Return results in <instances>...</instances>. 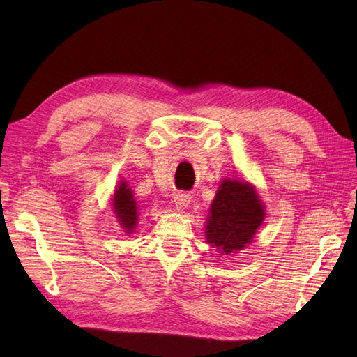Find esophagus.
Here are the masks:
<instances>
[{
    "mask_svg": "<svg viewBox=\"0 0 357 357\" xmlns=\"http://www.w3.org/2000/svg\"><path fill=\"white\" fill-rule=\"evenodd\" d=\"M174 204H176L177 210H185L190 204V198H189V195H185V193H180V195H177L174 198Z\"/></svg>",
    "mask_w": 357,
    "mask_h": 357,
    "instance_id": "1",
    "label": "esophagus"
}]
</instances>
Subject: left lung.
I'll return each instance as SVG.
<instances>
[{"mask_svg":"<svg viewBox=\"0 0 357 357\" xmlns=\"http://www.w3.org/2000/svg\"><path fill=\"white\" fill-rule=\"evenodd\" d=\"M265 219V207L255 186L225 178L211 202L205 226L207 243L222 255L238 253L252 243Z\"/></svg>","mask_w":357,"mask_h":357,"instance_id":"8db88e82","label":"left lung"}]
</instances>
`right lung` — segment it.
<instances>
[{
    "label": "right lung",
    "mask_w": 357,
    "mask_h": 357,
    "mask_svg": "<svg viewBox=\"0 0 357 357\" xmlns=\"http://www.w3.org/2000/svg\"><path fill=\"white\" fill-rule=\"evenodd\" d=\"M113 211L116 218L121 222V226L126 234L134 232L138 222V205L134 199V193L126 181H121L114 190L113 198Z\"/></svg>",
    "instance_id": "obj_1"
}]
</instances>
